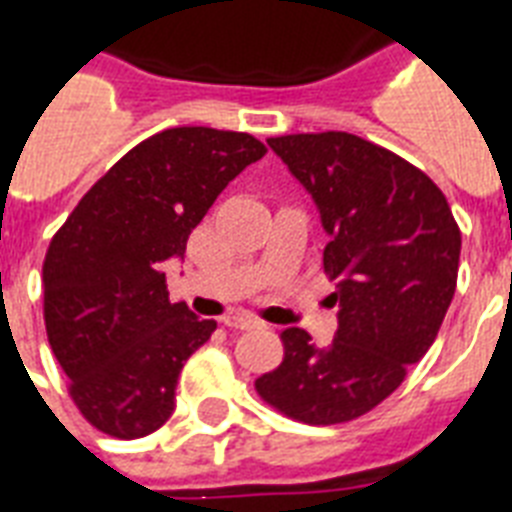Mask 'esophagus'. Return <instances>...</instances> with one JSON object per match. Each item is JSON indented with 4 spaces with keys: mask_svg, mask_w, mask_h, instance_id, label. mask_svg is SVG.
Instances as JSON below:
<instances>
[{
    "mask_svg": "<svg viewBox=\"0 0 512 512\" xmlns=\"http://www.w3.org/2000/svg\"><path fill=\"white\" fill-rule=\"evenodd\" d=\"M225 325L233 327V330H255V327H263V322L249 317V314H230V317H225Z\"/></svg>",
    "mask_w": 512,
    "mask_h": 512,
    "instance_id": "esophagus-1",
    "label": "esophagus"
}]
</instances>
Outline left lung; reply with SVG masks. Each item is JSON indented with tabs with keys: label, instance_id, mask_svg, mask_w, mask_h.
Instances as JSON below:
<instances>
[{
	"label": "left lung",
	"instance_id": "obj_1",
	"mask_svg": "<svg viewBox=\"0 0 512 512\" xmlns=\"http://www.w3.org/2000/svg\"><path fill=\"white\" fill-rule=\"evenodd\" d=\"M311 195L327 233L338 330L327 346L284 330V360L255 381L265 403L306 424L368 413L427 354L456 290L462 233L446 195L395 152L346 131L268 139Z\"/></svg>",
	"mask_w": 512,
	"mask_h": 512
}]
</instances>
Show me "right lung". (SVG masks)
Masks as SVG:
<instances>
[{
  "label": "right lung",
  "instance_id": "1",
  "mask_svg": "<svg viewBox=\"0 0 512 512\" xmlns=\"http://www.w3.org/2000/svg\"><path fill=\"white\" fill-rule=\"evenodd\" d=\"M263 142L239 131L169 128L126 152L50 241L45 327L72 397L112 438H144L174 413L187 357L217 330L169 303V260Z\"/></svg>",
  "mask_w": 512,
  "mask_h": 512
}]
</instances>
